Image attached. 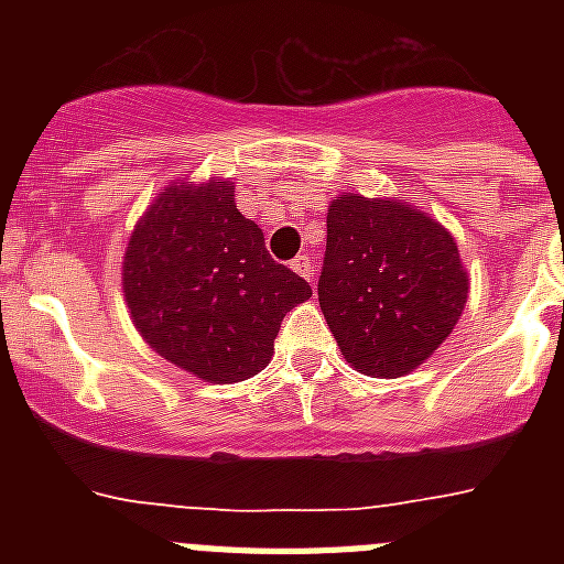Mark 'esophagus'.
Listing matches in <instances>:
<instances>
[{"label":"esophagus","mask_w":564,"mask_h":564,"mask_svg":"<svg viewBox=\"0 0 564 564\" xmlns=\"http://www.w3.org/2000/svg\"><path fill=\"white\" fill-rule=\"evenodd\" d=\"M291 268L299 273V276H305L307 282H311V285H313V257H307V253H302V257L293 259Z\"/></svg>","instance_id":"obj_1"}]
</instances>
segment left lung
<instances>
[{"mask_svg":"<svg viewBox=\"0 0 564 564\" xmlns=\"http://www.w3.org/2000/svg\"><path fill=\"white\" fill-rule=\"evenodd\" d=\"M466 299L449 228L392 197L344 192L330 200L318 305L350 367L410 376L449 338Z\"/></svg>","mask_w":564,"mask_h":564,"instance_id":"8db88e82","label":"left lung"}]
</instances>
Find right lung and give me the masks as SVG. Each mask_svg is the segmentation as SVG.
<instances>
[{"label":"right lung","mask_w":564,"mask_h":564,"mask_svg":"<svg viewBox=\"0 0 564 564\" xmlns=\"http://www.w3.org/2000/svg\"><path fill=\"white\" fill-rule=\"evenodd\" d=\"M121 282L143 341L208 383L265 370L285 313L311 299L239 214L228 177L163 186L129 234Z\"/></svg>","instance_id":"1"}]
</instances>
